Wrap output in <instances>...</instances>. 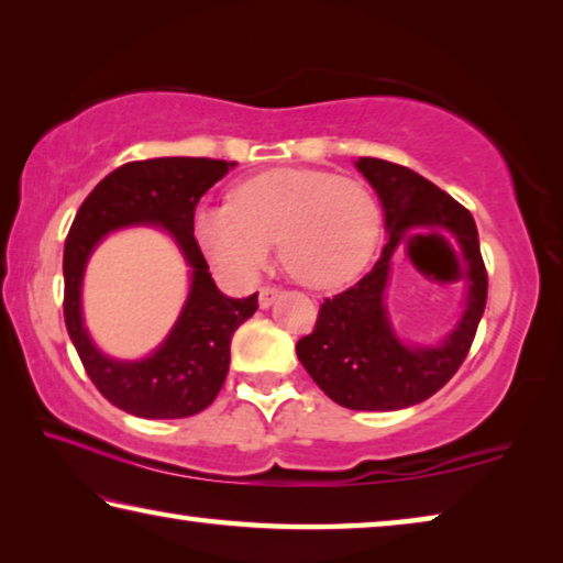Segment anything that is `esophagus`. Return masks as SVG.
I'll use <instances>...</instances> for the list:
<instances>
[{
    "label": "esophagus",
    "instance_id": "1",
    "mask_svg": "<svg viewBox=\"0 0 563 563\" xmlns=\"http://www.w3.org/2000/svg\"><path fill=\"white\" fill-rule=\"evenodd\" d=\"M278 288H273V285H265V288H261V292H258V305L261 308L265 310V308H271V305L275 302V298H278Z\"/></svg>",
    "mask_w": 563,
    "mask_h": 563
}]
</instances>
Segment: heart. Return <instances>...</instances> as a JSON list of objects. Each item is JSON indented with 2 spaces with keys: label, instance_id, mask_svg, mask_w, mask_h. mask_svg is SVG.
I'll list each match as a JSON object with an SVG mask.
<instances>
[{
  "label": "heart",
  "instance_id": "1",
  "mask_svg": "<svg viewBox=\"0 0 563 563\" xmlns=\"http://www.w3.org/2000/svg\"><path fill=\"white\" fill-rule=\"evenodd\" d=\"M379 208L352 178L316 168H275L243 180L231 203L201 206L194 235L213 268L231 283L258 278L278 238L280 261L316 288L340 285L375 251Z\"/></svg>",
  "mask_w": 563,
  "mask_h": 563
}]
</instances>
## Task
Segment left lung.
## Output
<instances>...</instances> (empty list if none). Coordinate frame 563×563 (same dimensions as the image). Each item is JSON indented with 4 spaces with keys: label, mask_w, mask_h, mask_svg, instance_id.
Returning <instances> with one entry per match:
<instances>
[{
    "label": "left lung",
    "mask_w": 563,
    "mask_h": 563,
    "mask_svg": "<svg viewBox=\"0 0 563 563\" xmlns=\"http://www.w3.org/2000/svg\"><path fill=\"white\" fill-rule=\"evenodd\" d=\"M355 168L383 206L387 243L365 278L320 305L316 330L298 340L295 352L332 402L360 412H393L432 397L460 369L487 305V271L472 213L432 180L383 158H357ZM444 234L465 261L463 312L442 341L407 343L384 302L394 253L417 236Z\"/></svg>",
    "instance_id": "1"
}]
</instances>
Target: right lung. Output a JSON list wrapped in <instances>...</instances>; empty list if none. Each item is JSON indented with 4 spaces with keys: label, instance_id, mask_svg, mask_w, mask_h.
Here are the masks:
<instances>
[{
    "label": "right lung",
    "instance_id": "right-lung-1",
    "mask_svg": "<svg viewBox=\"0 0 563 563\" xmlns=\"http://www.w3.org/2000/svg\"><path fill=\"white\" fill-rule=\"evenodd\" d=\"M235 164L216 158L131 161L91 190L64 245V320L91 383L111 405L146 419L203 412L221 393L231 338L258 310V292L228 298L208 273L194 238L201 196ZM151 224L177 243L189 268V295L175 328L146 358L121 361L98 350L82 320V273L98 243L121 227Z\"/></svg>",
    "mask_w": 563,
    "mask_h": 563
}]
</instances>
